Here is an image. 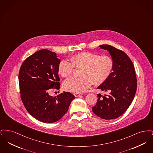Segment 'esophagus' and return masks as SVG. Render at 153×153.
<instances>
[{"label":"esophagus","mask_w":153,"mask_h":153,"mask_svg":"<svg viewBox=\"0 0 153 153\" xmlns=\"http://www.w3.org/2000/svg\"><path fill=\"white\" fill-rule=\"evenodd\" d=\"M73 95H74L75 97H79L80 95H81V94H79V93H74Z\"/></svg>","instance_id":"1"}]
</instances>
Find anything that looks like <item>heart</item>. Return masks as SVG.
<instances>
[{"mask_svg": "<svg viewBox=\"0 0 153 153\" xmlns=\"http://www.w3.org/2000/svg\"><path fill=\"white\" fill-rule=\"evenodd\" d=\"M114 66V61L109 56L83 51L72 56L70 61L62 59L58 71L62 77H68L72 75L74 67L81 68V77L69 78L63 84L66 91L79 93L84 92L93 83L100 85L104 82L112 73Z\"/></svg>", "mask_w": 153, "mask_h": 153, "instance_id": "heart-1", "label": "heart"}]
</instances>
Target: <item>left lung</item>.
Listing matches in <instances>:
<instances>
[{
  "mask_svg": "<svg viewBox=\"0 0 153 153\" xmlns=\"http://www.w3.org/2000/svg\"><path fill=\"white\" fill-rule=\"evenodd\" d=\"M99 46L109 51L114 66L109 78L97 87L108 94H97L92 111L103 119H114L123 115L131 105L137 91V80L134 64L124 51L109 45Z\"/></svg>",
  "mask_w": 153,
  "mask_h": 153,
  "instance_id": "1",
  "label": "left lung"
}]
</instances>
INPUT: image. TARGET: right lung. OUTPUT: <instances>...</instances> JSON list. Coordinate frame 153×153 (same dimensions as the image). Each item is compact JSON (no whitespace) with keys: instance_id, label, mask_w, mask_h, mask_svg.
<instances>
[{"instance_id":"obj_1","label":"right lung","mask_w":153,"mask_h":153,"mask_svg":"<svg viewBox=\"0 0 153 153\" xmlns=\"http://www.w3.org/2000/svg\"><path fill=\"white\" fill-rule=\"evenodd\" d=\"M60 59L56 53L42 49L26 58L19 72L22 102L30 114L44 123H54L67 112L75 96L64 92L52 96V90L60 88L58 74Z\"/></svg>"}]
</instances>
